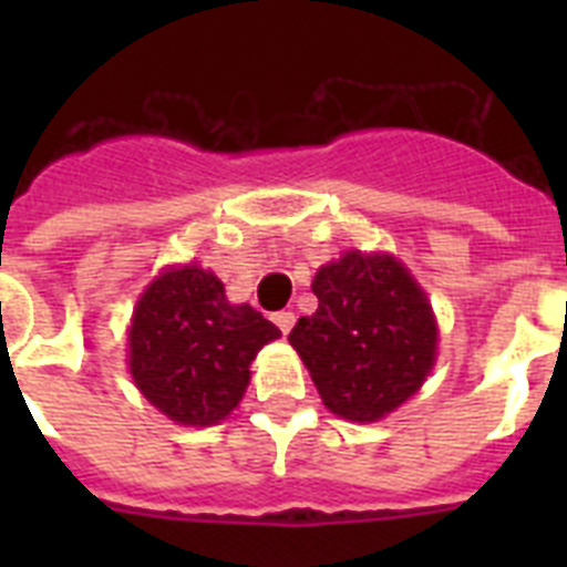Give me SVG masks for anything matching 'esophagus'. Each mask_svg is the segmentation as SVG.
Segmentation results:
<instances>
[{
	"label": "esophagus",
	"instance_id": "34e87169",
	"mask_svg": "<svg viewBox=\"0 0 567 567\" xmlns=\"http://www.w3.org/2000/svg\"><path fill=\"white\" fill-rule=\"evenodd\" d=\"M272 320H275V327L280 329V334H289V329L295 327V312L284 309V312H275Z\"/></svg>",
	"mask_w": 567,
	"mask_h": 567
}]
</instances>
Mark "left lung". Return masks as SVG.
Wrapping results in <instances>:
<instances>
[{"label": "left lung", "instance_id": "1", "mask_svg": "<svg viewBox=\"0 0 567 567\" xmlns=\"http://www.w3.org/2000/svg\"><path fill=\"white\" fill-rule=\"evenodd\" d=\"M318 309L289 343L329 412L372 423L412 398L432 372L437 327L423 289L392 255L346 252L312 280Z\"/></svg>", "mask_w": 567, "mask_h": 567}]
</instances>
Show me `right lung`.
Instances as JSON below:
<instances>
[{
  "instance_id": "1",
  "label": "right lung",
  "mask_w": 567,
  "mask_h": 567,
  "mask_svg": "<svg viewBox=\"0 0 567 567\" xmlns=\"http://www.w3.org/2000/svg\"><path fill=\"white\" fill-rule=\"evenodd\" d=\"M275 338L280 329L249 303H229L213 272L169 269L135 307L130 372L169 420L213 425L240 403L249 363Z\"/></svg>"
}]
</instances>
